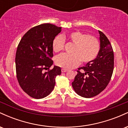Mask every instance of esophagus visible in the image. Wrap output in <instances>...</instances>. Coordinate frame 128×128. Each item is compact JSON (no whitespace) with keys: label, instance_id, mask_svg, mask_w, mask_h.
<instances>
[{"label":"esophagus","instance_id":"obj_1","mask_svg":"<svg viewBox=\"0 0 128 128\" xmlns=\"http://www.w3.org/2000/svg\"><path fill=\"white\" fill-rule=\"evenodd\" d=\"M67 71H68V70H67V69H65V68H62V69H61V72H62V73L67 72Z\"/></svg>","mask_w":128,"mask_h":128}]
</instances>
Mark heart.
<instances>
[{
	"mask_svg": "<svg viewBox=\"0 0 128 128\" xmlns=\"http://www.w3.org/2000/svg\"><path fill=\"white\" fill-rule=\"evenodd\" d=\"M65 41L73 43L71 54H63L56 58L57 66L65 69H72L82 62H91L96 59L100 51V45L95 36L87 35L79 30L72 31L67 35L57 36L52 42V49L60 52L64 48Z\"/></svg>",
	"mask_w": 128,
	"mask_h": 128,
	"instance_id": "b5f03b06",
	"label": "heart"
}]
</instances>
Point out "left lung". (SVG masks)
<instances>
[{
  "mask_svg": "<svg viewBox=\"0 0 128 128\" xmlns=\"http://www.w3.org/2000/svg\"><path fill=\"white\" fill-rule=\"evenodd\" d=\"M100 48L92 62L77 70L72 86L79 96L90 98L99 94L109 84L114 70V52L109 40L99 30ZM82 70L84 73L80 71Z\"/></svg>",
  "mask_w": 128,
  "mask_h": 128,
  "instance_id": "obj_1",
  "label": "left lung"
}]
</instances>
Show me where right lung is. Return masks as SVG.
<instances>
[{
  "mask_svg": "<svg viewBox=\"0 0 128 128\" xmlns=\"http://www.w3.org/2000/svg\"><path fill=\"white\" fill-rule=\"evenodd\" d=\"M61 27L50 23L30 29L19 42L16 54V75L22 90L34 99H42L54 88L61 69L53 64L52 42ZM48 70L46 72L44 70Z\"/></svg>",
  "mask_w": 128,
  "mask_h": 128,
  "instance_id": "right-lung-1",
  "label": "right lung"
}]
</instances>
